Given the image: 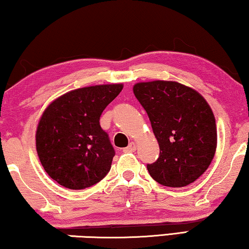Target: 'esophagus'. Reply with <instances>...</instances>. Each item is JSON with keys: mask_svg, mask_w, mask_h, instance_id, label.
Segmentation results:
<instances>
[{"mask_svg": "<svg viewBox=\"0 0 249 249\" xmlns=\"http://www.w3.org/2000/svg\"><path fill=\"white\" fill-rule=\"evenodd\" d=\"M136 148H137V143L131 142L128 145V147H125V148L124 149V153H131V151H135Z\"/></svg>", "mask_w": 249, "mask_h": 249, "instance_id": "34e87169", "label": "esophagus"}]
</instances>
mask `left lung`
I'll return each mask as SVG.
<instances>
[{"mask_svg":"<svg viewBox=\"0 0 249 249\" xmlns=\"http://www.w3.org/2000/svg\"><path fill=\"white\" fill-rule=\"evenodd\" d=\"M133 93L148 114L160 157L147 165L160 184L183 187L210 166L217 148L215 119L207 101L178 82L137 83Z\"/></svg>","mask_w":249,"mask_h":249,"instance_id":"left-lung-1","label":"left lung"}]
</instances>
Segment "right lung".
I'll return each instance as SVG.
<instances>
[{"instance_id": "add662e5", "label": "right lung", "mask_w": 249, "mask_h": 249, "mask_svg": "<svg viewBox=\"0 0 249 249\" xmlns=\"http://www.w3.org/2000/svg\"><path fill=\"white\" fill-rule=\"evenodd\" d=\"M122 84L88 86L65 93L47 107L36 132V147L47 174L62 186L83 190L100 182L114 156L100 117Z\"/></svg>"}]
</instances>
